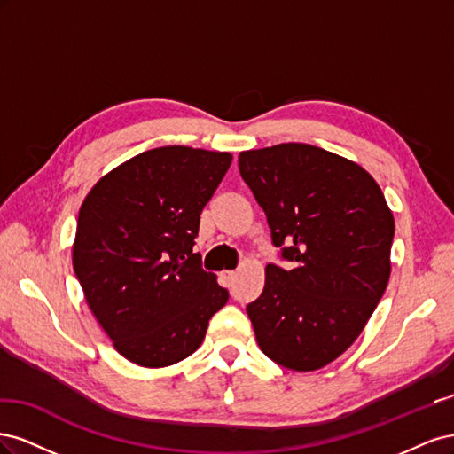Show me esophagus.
Listing matches in <instances>:
<instances>
[{
	"mask_svg": "<svg viewBox=\"0 0 454 454\" xmlns=\"http://www.w3.org/2000/svg\"><path fill=\"white\" fill-rule=\"evenodd\" d=\"M223 277H225V280H227L229 284H232V282H235V278H237V272H235V270H227V272L223 274Z\"/></svg>",
	"mask_w": 454,
	"mask_h": 454,
	"instance_id": "esophagus-1",
	"label": "esophagus"
}]
</instances>
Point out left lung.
I'll return each mask as SVG.
<instances>
[{
	"label": "left lung",
	"mask_w": 454,
	"mask_h": 454,
	"mask_svg": "<svg viewBox=\"0 0 454 454\" xmlns=\"http://www.w3.org/2000/svg\"><path fill=\"white\" fill-rule=\"evenodd\" d=\"M239 170L290 269L269 263L246 307L259 348L314 371L364 332L390 278L394 215L360 164L309 144L242 151Z\"/></svg>",
	"instance_id": "obj_1"
}]
</instances>
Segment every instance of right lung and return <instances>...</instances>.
<instances>
[{
    "label": "right lung",
    "mask_w": 454,
    "mask_h": 454,
    "mask_svg": "<svg viewBox=\"0 0 454 454\" xmlns=\"http://www.w3.org/2000/svg\"><path fill=\"white\" fill-rule=\"evenodd\" d=\"M232 155L185 145L119 164L81 204L74 270L115 350L142 367L185 360L229 292L193 254L202 208Z\"/></svg>",
    "instance_id": "add662e5"
}]
</instances>
